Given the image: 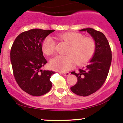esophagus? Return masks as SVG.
I'll list each match as a JSON object with an SVG mask.
<instances>
[{"label":"esophagus","instance_id":"esophagus-1","mask_svg":"<svg viewBox=\"0 0 123 123\" xmlns=\"http://www.w3.org/2000/svg\"><path fill=\"white\" fill-rule=\"evenodd\" d=\"M62 74H63V76H68L70 75V73L68 72H63Z\"/></svg>","mask_w":123,"mask_h":123}]
</instances>
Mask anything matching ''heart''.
<instances>
[{"label": "heart", "mask_w": 123, "mask_h": 123, "mask_svg": "<svg viewBox=\"0 0 123 123\" xmlns=\"http://www.w3.org/2000/svg\"><path fill=\"white\" fill-rule=\"evenodd\" d=\"M59 37L69 44L66 56L57 55L50 61L52 68L66 71L74 67L76 63L79 66L85 65L93 57L96 50L95 42L91 37H84L77 32H67L59 35ZM42 52L47 55L55 53V43L51 37L45 38L42 44Z\"/></svg>", "instance_id": "obj_1"}]
</instances>
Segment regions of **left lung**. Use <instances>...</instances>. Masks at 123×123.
I'll list each match as a JSON object with an SVG mask.
<instances>
[{"label":"left lung","mask_w":123,"mask_h":123,"mask_svg":"<svg viewBox=\"0 0 123 123\" xmlns=\"http://www.w3.org/2000/svg\"><path fill=\"white\" fill-rule=\"evenodd\" d=\"M93 37L96 44L94 56L86 68L79 69L78 73L71 72L78 78L77 83L71 87V91L80 96H88L98 91L106 80L111 63L112 54L110 46L102 32L92 28L82 29Z\"/></svg>","instance_id":"1"}]
</instances>
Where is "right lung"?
Instances as JSON below:
<instances>
[{
    "instance_id": "add662e5",
    "label": "right lung",
    "mask_w": 123,
    "mask_h": 123,
    "mask_svg": "<svg viewBox=\"0 0 123 123\" xmlns=\"http://www.w3.org/2000/svg\"><path fill=\"white\" fill-rule=\"evenodd\" d=\"M55 30L32 29L17 37L10 51L14 77L20 88L28 94L41 96L52 88L51 76L55 72L42 70L47 63L43 55L42 42Z\"/></svg>"
}]
</instances>
